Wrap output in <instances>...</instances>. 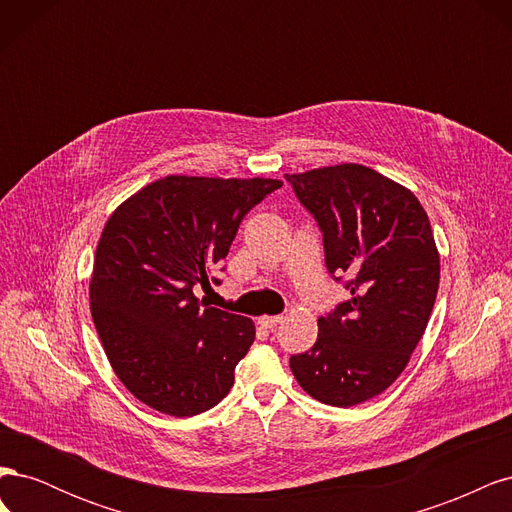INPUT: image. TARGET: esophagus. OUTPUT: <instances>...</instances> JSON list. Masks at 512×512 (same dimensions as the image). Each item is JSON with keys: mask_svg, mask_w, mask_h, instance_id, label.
Segmentation results:
<instances>
[{"mask_svg": "<svg viewBox=\"0 0 512 512\" xmlns=\"http://www.w3.org/2000/svg\"><path fill=\"white\" fill-rule=\"evenodd\" d=\"M258 322H260L265 329H275L277 324L282 322V316H262V318H258Z\"/></svg>", "mask_w": 512, "mask_h": 512, "instance_id": "1", "label": "esophagus"}]
</instances>
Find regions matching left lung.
Wrapping results in <instances>:
<instances>
[{"mask_svg": "<svg viewBox=\"0 0 512 512\" xmlns=\"http://www.w3.org/2000/svg\"><path fill=\"white\" fill-rule=\"evenodd\" d=\"M286 181L322 232L327 271L350 292L290 369L322 404H363L397 380L427 329L440 284L429 218L410 190L361 164Z\"/></svg>", "mask_w": 512, "mask_h": 512, "instance_id": "8db88e82", "label": "left lung"}]
</instances>
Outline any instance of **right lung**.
I'll return each mask as SVG.
<instances>
[{"label":"right lung","instance_id":"obj_1","mask_svg":"<svg viewBox=\"0 0 512 512\" xmlns=\"http://www.w3.org/2000/svg\"><path fill=\"white\" fill-rule=\"evenodd\" d=\"M277 188V179L170 175L108 218L89 284L91 316L117 378L149 408L194 416L235 384L254 322L198 301L194 286L222 282L211 273L241 220Z\"/></svg>","mask_w":512,"mask_h":512}]
</instances>
